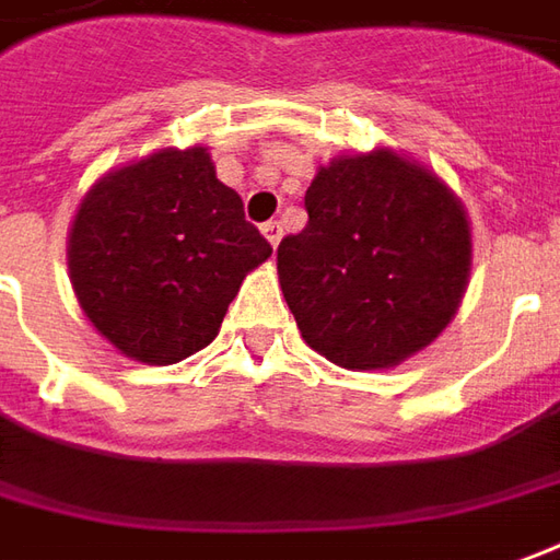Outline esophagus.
I'll return each mask as SVG.
<instances>
[{
	"instance_id": "obj_1",
	"label": "esophagus",
	"mask_w": 560,
	"mask_h": 560,
	"mask_svg": "<svg viewBox=\"0 0 560 560\" xmlns=\"http://www.w3.org/2000/svg\"><path fill=\"white\" fill-rule=\"evenodd\" d=\"M264 235H266V242H269L272 248H279V242H281V223H279V220H269V223H264Z\"/></svg>"
}]
</instances>
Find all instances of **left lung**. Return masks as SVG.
<instances>
[{
  "label": "left lung",
  "mask_w": 560,
  "mask_h": 560,
  "mask_svg": "<svg viewBox=\"0 0 560 560\" xmlns=\"http://www.w3.org/2000/svg\"><path fill=\"white\" fill-rule=\"evenodd\" d=\"M310 223L281 238V294L303 340L346 371L395 368L432 343L471 269L466 208L401 152L337 155L306 189Z\"/></svg>",
  "instance_id": "1"
}]
</instances>
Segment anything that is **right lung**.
Listing matches in <instances>:
<instances>
[{
  "label": "right lung",
  "instance_id": "1",
  "mask_svg": "<svg viewBox=\"0 0 560 560\" xmlns=\"http://www.w3.org/2000/svg\"><path fill=\"white\" fill-rule=\"evenodd\" d=\"M269 242L205 147L155 150L85 192L67 245L89 322L128 359L177 364L217 337Z\"/></svg>",
  "mask_w": 560,
  "mask_h": 560
}]
</instances>
